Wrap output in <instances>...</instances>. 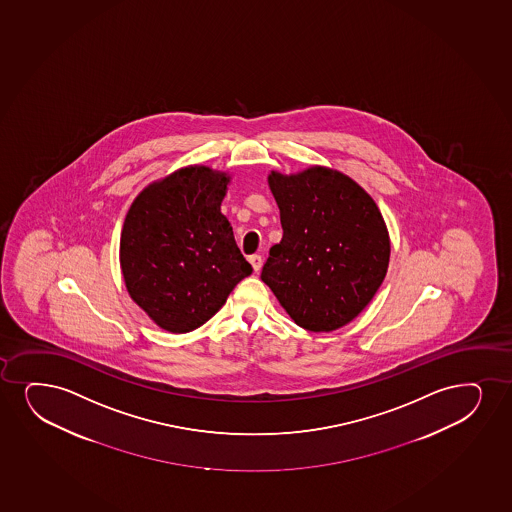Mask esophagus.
Segmentation results:
<instances>
[{"mask_svg":"<svg viewBox=\"0 0 512 512\" xmlns=\"http://www.w3.org/2000/svg\"><path fill=\"white\" fill-rule=\"evenodd\" d=\"M248 262L252 264L253 271L259 272L262 269V257L260 255H250Z\"/></svg>","mask_w":512,"mask_h":512,"instance_id":"obj_1","label":"esophagus"}]
</instances>
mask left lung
<instances>
[{"mask_svg":"<svg viewBox=\"0 0 512 512\" xmlns=\"http://www.w3.org/2000/svg\"><path fill=\"white\" fill-rule=\"evenodd\" d=\"M283 240L262 269L283 309L303 329L335 331L373 300L390 262V236L378 205L354 179L314 165L267 177Z\"/></svg>","mask_w":512,"mask_h":512,"instance_id":"obj_1","label":"left lung"}]
</instances>
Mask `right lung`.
<instances>
[{"label": "right lung", "instance_id": "obj_1", "mask_svg": "<svg viewBox=\"0 0 512 512\" xmlns=\"http://www.w3.org/2000/svg\"><path fill=\"white\" fill-rule=\"evenodd\" d=\"M229 179L190 165L146 186L127 212L120 234L124 283L165 331L200 328L252 274L221 212Z\"/></svg>", "mask_w": 512, "mask_h": 512}]
</instances>
